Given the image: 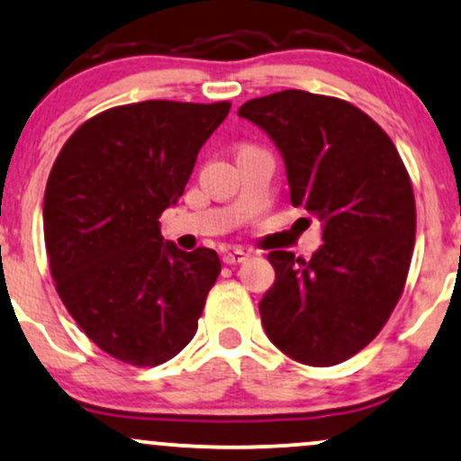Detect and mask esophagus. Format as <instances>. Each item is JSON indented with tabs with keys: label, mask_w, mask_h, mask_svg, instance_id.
I'll list each match as a JSON object with an SVG mask.
<instances>
[{
	"label": "esophagus",
	"mask_w": 461,
	"mask_h": 461,
	"mask_svg": "<svg viewBox=\"0 0 461 461\" xmlns=\"http://www.w3.org/2000/svg\"><path fill=\"white\" fill-rule=\"evenodd\" d=\"M249 259V253L242 251V249H234V251H227L223 255V262L230 264V266H236V264H242Z\"/></svg>",
	"instance_id": "obj_1"
}]
</instances>
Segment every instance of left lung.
<instances>
[{
	"instance_id": "8db88e82",
	"label": "left lung",
	"mask_w": 461,
	"mask_h": 461,
	"mask_svg": "<svg viewBox=\"0 0 461 461\" xmlns=\"http://www.w3.org/2000/svg\"><path fill=\"white\" fill-rule=\"evenodd\" d=\"M238 115L270 137L292 206L321 225L312 259L268 253L266 335L303 365L343 363L378 335L403 292L417 231L408 171L389 135L339 98L285 90L253 98Z\"/></svg>"
}]
</instances>
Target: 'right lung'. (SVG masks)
I'll return each mask as SVG.
<instances>
[{
    "label": "right lung",
    "instance_id": "obj_1",
    "mask_svg": "<svg viewBox=\"0 0 461 461\" xmlns=\"http://www.w3.org/2000/svg\"><path fill=\"white\" fill-rule=\"evenodd\" d=\"M230 103L146 101L103 111L64 143L44 191V245L72 320L113 358L154 367L197 330L216 251L160 236Z\"/></svg>",
    "mask_w": 461,
    "mask_h": 461
}]
</instances>
